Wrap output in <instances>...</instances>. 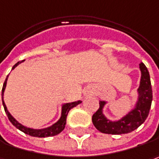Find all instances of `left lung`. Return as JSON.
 <instances>
[{
  "label": "left lung",
  "mask_w": 159,
  "mask_h": 159,
  "mask_svg": "<svg viewBox=\"0 0 159 159\" xmlns=\"http://www.w3.org/2000/svg\"><path fill=\"white\" fill-rule=\"evenodd\" d=\"M142 73L140 86L138 88V100L134 108L117 121H110L103 114V107L106 101H100L99 109L93 114V123L97 130L107 134H128L139 127L148 117L152 102V89L149 73L146 66L141 63Z\"/></svg>",
  "instance_id": "8db88e82"
}]
</instances>
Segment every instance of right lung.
Returning a JSON list of instances; mask_svg holds the SVG:
<instances>
[{
	"instance_id": "1",
	"label": "right lung",
	"mask_w": 159,
	"mask_h": 159,
	"mask_svg": "<svg viewBox=\"0 0 159 159\" xmlns=\"http://www.w3.org/2000/svg\"><path fill=\"white\" fill-rule=\"evenodd\" d=\"M24 60L22 61H18L17 63H16L12 69H14L16 66L20 64L21 62H23ZM8 76L7 75V78L5 80L3 84V86H2V105L4 107V110H5V113L8 116V118L9 120L11 121V124L15 126L16 128H17L18 130H20L21 132L25 133V134L30 135V136H33V137H39V138H44V137H51V136H55V135L59 134H60L64 128L66 126V116H67V114L69 112V110L73 108L74 107H76L78 104H80L82 101L81 100H78V101H75V102H71V103H66V104H63L62 106V109H61V116L59 118V120L57 121L55 124H53L52 126H49L47 128H43V129H33V128H28L26 126H25L23 125H21L20 123H18L12 116L11 115V113L8 111L7 109V107L4 103L3 100V93L4 91H5V88H6V84H7V79H8Z\"/></svg>"
}]
</instances>
